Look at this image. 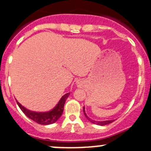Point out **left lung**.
<instances>
[{"mask_svg":"<svg viewBox=\"0 0 151 151\" xmlns=\"http://www.w3.org/2000/svg\"><path fill=\"white\" fill-rule=\"evenodd\" d=\"M83 112H84V115L86 117L87 119L89 121H91V123H94V124H96V125H99V126H104V125H107V124H109V123H112L115 120H111V121H93V120L91 119V118H88V116H87L86 113H85V107H83Z\"/></svg>","mask_w":151,"mask_h":151,"instance_id":"left-lung-1","label":"left lung"}]
</instances>
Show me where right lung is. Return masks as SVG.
Here are the masks:
<instances>
[{
    "label": "right lung",
    "instance_id": "1",
    "mask_svg": "<svg viewBox=\"0 0 151 151\" xmlns=\"http://www.w3.org/2000/svg\"><path fill=\"white\" fill-rule=\"evenodd\" d=\"M69 94L70 93H68L63 95L57 105L52 109H51L50 111H47V112H33V111H30L25 107H24L17 101V103L18 106L20 108L21 110L32 121H35V122L39 123V124L49 125L56 122L60 118V117L61 116L63 112L65 102H66V99L68 98Z\"/></svg>",
    "mask_w": 151,
    "mask_h": 151
}]
</instances>
